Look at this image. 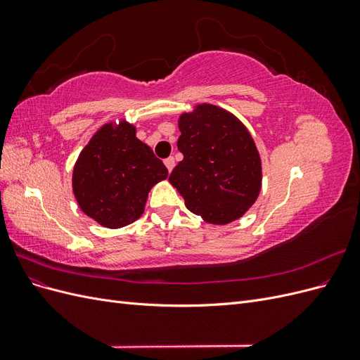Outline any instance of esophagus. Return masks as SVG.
<instances>
[{
    "instance_id": "esophagus-1",
    "label": "esophagus",
    "mask_w": 360,
    "mask_h": 360,
    "mask_svg": "<svg viewBox=\"0 0 360 360\" xmlns=\"http://www.w3.org/2000/svg\"><path fill=\"white\" fill-rule=\"evenodd\" d=\"M165 167L168 168V171H169V172L174 169V167H176V160H174V158H168V159H165Z\"/></svg>"
}]
</instances>
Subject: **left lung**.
Returning <instances> with one entry per match:
<instances>
[{"mask_svg":"<svg viewBox=\"0 0 360 360\" xmlns=\"http://www.w3.org/2000/svg\"><path fill=\"white\" fill-rule=\"evenodd\" d=\"M183 160L169 183L188 209L213 225L234 222L261 191V158L246 126L230 111L200 103L179 117Z\"/></svg>","mask_w":360,"mask_h":360,"instance_id":"left-lung-1","label":"left lung"}]
</instances>
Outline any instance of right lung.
<instances>
[{"label":"right lung","instance_id":"obj_1","mask_svg":"<svg viewBox=\"0 0 360 360\" xmlns=\"http://www.w3.org/2000/svg\"><path fill=\"white\" fill-rule=\"evenodd\" d=\"M168 169L136 127L120 120L103 124L75 162L72 188L79 209L106 228H122L144 213L150 189Z\"/></svg>","mask_w":360,"mask_h":360}]
</instances>
